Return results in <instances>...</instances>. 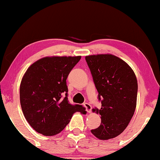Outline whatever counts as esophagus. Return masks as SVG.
I'll list each match as a JSON object with an SVG mask.
<instances>
[{"mask_svg": "<svg viewBox=\"0 0 160 160\" xmlns=\"http://www.w3.org/2000/svg\"><path fill=\"white\" fill-rule=\"evenodd\" d=\"M84 106L86 108V111L88 112V113H91V108H92V107H91V104H89V103L85 102V103H84Z\"/></svg>", "mask_w": 160, "mask_h": 160, "instance_id": "1", "label": "esophagus"}]
</instances>
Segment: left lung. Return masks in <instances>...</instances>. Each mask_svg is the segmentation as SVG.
Segmentation results:
<instances>
[{
	"label": "left lung",
	"mask_w": 160,
	"mask_h": 160,
	"mask_svg": "<svg viewBox=\"0 0 160 160\" xmlns=\"http://www.w3.org/2000/svg\"><path fill=\"white\" fill-rule=\"evenodd\" d=\"M87 63L98 92L101 124L91 132L106 140L121 134L131 121L136 108L138 81L134 71L124 60L111 54L88 56Z\"/></svg>",
	"instance_id": "1"
}]
</instances>
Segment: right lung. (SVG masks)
<instances>
[{"instance_id":"add662e5","label":"right lung","mask_w":160,"mask_h":160,"mask_svg":"<svg viewBox=\"0 0 160 160\" xmlns=\"http://www.w3.org/2000/svg\"><path fill=\"white\" fill-rule=\"evenodd\" d=\"M81 56L45 57L30 66L20 86V101L27 121L46 136L58 134L74 113L86 114L82 105L68 100L67 78Z\"/></svg>"}]
</instances>
